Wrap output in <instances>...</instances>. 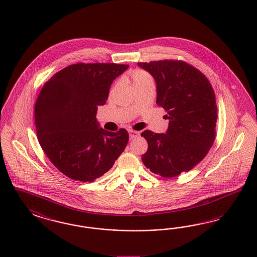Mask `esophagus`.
Segmentation results:
<instances>
[{
    "mask_svg": "<svg viewBox=\"0 0 257 257\" xmlns=\"http://www.w3.org/2000/svg\"><path fill=\"white\" fill-rule=\"evenodd\" d=\"M129 136H130V140H133V139H136L137 137H139L140 133L137 132V131H134V130H129Z\"/></svg>",
    "mask_w": 257,
    "mask_h": 257,
    "instance_id": "34e87169",
    "label": "esophagus"
}]
</instances>
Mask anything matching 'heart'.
Returning a JSON list of instances; mask_svg holds the SVG:
<instances>
[{"mask_svg": "<svg viewBox=\"0 0 257 257\" xmlns=\"http://www.w3.org/2000/svg\"><path fill=\"white\" fill-rule=\"evenodd\" d=\"M131 79L133 81L135 87L137 86H146V85H154V80L150 74L143 69H135L131 73ZM116 84L112 86L111 90L115 87Z\"/></svg>", "mask_w": 257, "mask_h": 257, "instance_id": "heart-1", "label": "heart"}]
</instances>
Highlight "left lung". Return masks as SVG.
Listing matches in <instances>:
<instances>
[{
	"instance_id": "obj_1",
	"label": "left lung",
	"mask_w": 257,
	"mask_h": 257,
	"mask_svg": "<svg viewBox=\"0 0 257 257\" xmlns=\"http://www.w3.org/2000/svg\"><path fill=\"white\" fill-rule=\"evenodd\" d=\"M157 86L156 103L168 112L166 134L146 130L147 169L171 178L191 171L206 156L216 137V97L209 80L196 67L181 61L139 62Z\"/></svg>"
}]
</instances>
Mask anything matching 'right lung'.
Returning <instances> with one entry per match:
<instances>
[{
	"label": "right lung",
	"mask_w": 257,
	"mask_h": 257,
	"mask_svg": "<svg viewBox=\"0 0 257 257\" xmlns=\"http://www.w3.org/2000/svg\"><path fill=\"white\" fill-rule=\"evenodd\" d=\"M129 67L116 63H76L44 84L35 106L39 145L67 177L92 182L110 171L127 146L125 129L100 128L98 106L109 96L113 80Z\"/></svg>",
	"instance_id": "obj_1"
}]
</instances>
